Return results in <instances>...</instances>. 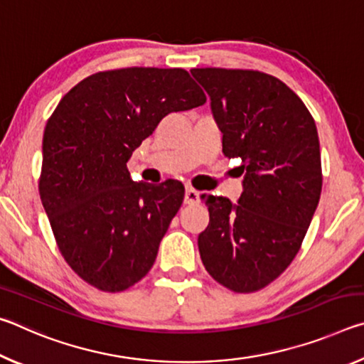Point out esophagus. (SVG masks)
Wrapping results in <instances>:
<instances>
[{"instance_id":"34e87169","label":"esophagus","mask_w":364,"mask_h":364,"mask_svg":"<svg viewBox=\"0 0 364 364\" xmlns=\"http://www.w3.org/2000/svg\"><path fill=\"white\" fill-rule=\"evenodd\" d=\"M199 200H200V194L193 188H188L186 193H184V204H199Z\"/></svg>"}]
</instances>
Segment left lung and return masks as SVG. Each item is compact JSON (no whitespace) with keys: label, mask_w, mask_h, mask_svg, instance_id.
Segmentation results:
<instances>
[{"label":"left lung","mask_w":364,"mask_h":364,"mask_svg":"<svg viewBox=\"0 0 364 364\" xmlns=\"http://www.w3.org/2000/svg\"><path fill=\"white\" fill-rule=\"evenodd\" d=\"M207 95L223 154L241 157L237 204L204 196L210 221L197 244L212 278L254 292L284 271L304 241L321 196L318 130L300 97L258 70L193 69Z\"/></svg>","instance_id":"obj_1"}]
</instances>
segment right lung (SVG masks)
<instances>
[{"mask_svg":"<svg viewBox=\"0 0 364 364\" xmlns=\"http://www.w3.org/2000/svg\"><path fill=\"white\" fill-rule=\"evenodd\" d=\"M207 101L183 69L97 72L67 93L43 134L40 197L70 268L100 291L143 279L184 186L133 181L127 162L165 115Z\"/></svg>","mask_w":364,"mask_h":364,"instance_id":"add662e5","label":"right lung"}]
</instances>
